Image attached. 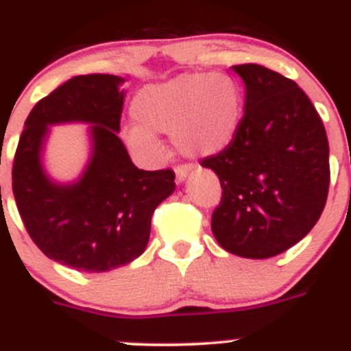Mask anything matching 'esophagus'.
I'll use <instances>...</instances> for the list:
<instances>
[{
  "mask_svg": "<svg viewBox=\"0 0 351 351\" xmlns=\"http://www.w3.org/2000/svg\"><path fill=\"white\" fill-rule=\"evenodd\" d=\"M192 171V165H180L175 168L176 173V182H183V180L189 176V173Z\"/></svg>",
  "mask_w": 351,
  "mask_h": 351,
  "instance_id": "34e87169",
  "label": "esophagus"
}]
</instances>
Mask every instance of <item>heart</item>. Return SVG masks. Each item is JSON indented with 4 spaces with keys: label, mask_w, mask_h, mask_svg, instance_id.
I'll use <instances>...</instances> for the list:
<instances>
[{
    "label": "heart",
    "mask_w": 351,
    "mask_h": 351,
    "mask_svg": "<svg viewBox=\"0 0 351 351\" xmlns=\"http://www.w3.org/2000/svg\"><path fill=\"white\" fill-rule=\"evenodd\" d=\"M133 116L140 126L124 136L140 156L159 154L154 133L175 136L182 152L211 156L234 142L241 126L242 98L237 84L223 74H183L136 95Z\"/></svg>",
    "instance_id": "1"
}]
</instances>
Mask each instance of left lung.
Segmentation results:
<instances>
[{"mask_svg": "<svg viewBox=\"0 0 351 351\" xmlns=\"http://www.w3.org/2000/svg\"><path fill=\"white\" fill-rule=\"evenodd\" d=\"M245 107L234 142L204 157L221 185L211 230L242 258L277 256L319 221L329 192V143L310 98L289 77L258 64L234 65Z\"/></svg>", "mask_w": 351, "mask_h": 351, "instance_id": "8db88e82", "label": "left lung"}]
</instances>
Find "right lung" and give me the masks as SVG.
Segmentation results:
<instances>
[{
  "label": "right lung",
  "instance_id": "right-lung-1",
  "mask_svg": "<svg viewBox=\"0 0 351 351\" xmlns=\"http://www.w3.org/2000/svg\"><path fill=\"white\" fill-rule=\"evenodd\" d=\"M123 77L84 74L32 107L19 140L12 189L29 237L50 260L80 271H107L145 251L154 209L175 191L169 168L143 171L117 136ZM91 122L94 156L74 186L51 184L38 154L48 123Z\"/></svg>",
  "mask_w": 351,
  "mask_h": 351
}]
</instances>
